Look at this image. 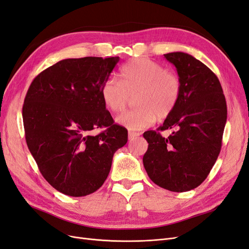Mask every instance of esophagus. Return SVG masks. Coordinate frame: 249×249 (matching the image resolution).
<instances>
[{"label":"esophagus","mask_w":249,"mask_h":249,"mask_svg":"<svg viewBox=\"0 0 249 249\" xmlns=\"http://www.w3.org/2000/svg\"><path fill=\"white\" fill-rule=\"evenodd\" d=\"M141 133L140 132H133V131H129V133H128V139H129V141H132L134 139H136L137 136H140Z\"/></svg>","instance_id":"obj_1"}]
</instances>
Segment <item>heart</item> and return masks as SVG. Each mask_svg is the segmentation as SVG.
I'll return each mask as SVG.
<instances>
[{
	"instance_id": "b5f03b06",
	"label": "heart",
	"mask_w": 249,
	"mask_h": 249,
	"mask_svg": "<svg viewBox=\"0 0 249 249\" xmlns=\"http://www.w3.org/2000/svg\"><path fill=\"white\" fill-rule=\"evenodd\" d=\"M119 81L109 77L101 85V97L107 109L121 113L131 97L139 107L117 118L128 130H142L156 119L168 118L176 108L181 92L179 78L160 63L149 58H134L120 70Z\"/></svg>"
}]
</instances>
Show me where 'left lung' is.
Segmentation results:
<instances>
[{"label":"left lung","mask_w":249,"mask_h":249,"mask_svg":"<svg viewBox=\"0 0 249 249\" xmlns=\"http://www.w3.org/2000/svg\"><path fill=\"white\" fill-rule=\"evenodd\" d=\"M177 68L181 83L178 103L157 131L143 137L149 143L142 158L156 185L171 192H187L205 180L218 157L227 122V104L215 73L183 52L164 54ZM173 129L168 138L158 131Z\"/></svg>","instance_id":"left-lung-1"}]
</instances>
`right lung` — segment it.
Returning <instances> with one entry per match:
<instances>
[{
    "mask_svg": "<svg viewBox=\"0 0 249 249\" xmlns=\"http://www.w3.org/2000/svg\"><path fill=\"white\" fill-rule=\"evenodd\" d=\"M119 57L68 58L36 76L22 107L26 144L44 178L64 195L92 194L107 179L113 156L128 141L101 97ZM106 129L96 136L90 131Z\"/></svg>",
    "mask_w": 249,
    "mask_h": 249,
    "instance_id": "add662e5",
    "label": "right lung"
}]
</instances>
